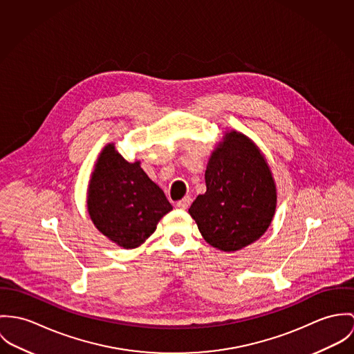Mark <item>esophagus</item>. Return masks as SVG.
<instances>
[{"mask_svg": "<svg viewBox=\"0 0 354 354\" xmlns=\"http://www.w3.org/2000/svg\"><path fill=\"white\" fill-rule=\"evenodd\" d=\"M190 203H192V196H185L183 199H180V201L176 203V207L185 210V209H187V207L190 206Z\"/></svg>", "mask_w": 354, "mask_h": 354, "instance_id": "34e87169", "label": "esophagus"}]
</instances>
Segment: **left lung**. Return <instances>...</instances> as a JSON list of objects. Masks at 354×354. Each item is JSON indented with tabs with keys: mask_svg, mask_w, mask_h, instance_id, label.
I'll return each instance as SVG.
<instances>
[{
	"mask_svg": "<svg viewBox=\"0 0 354 354\" xmlns=\"http://www.w3.org/2000/svg\"><path fill=\"white\" fill-rule=\"evenodd\" d=\"M206 193L189 213L203 239L225 252L254 243L272 224L277 190L259 148L239 131L225 133L205 171Z\"/></svg>",
	"mask_w": 354,
	"mask_h": 354,
	"instance_id": "obj_1",
	"label": "left lung"
}]
</instances>
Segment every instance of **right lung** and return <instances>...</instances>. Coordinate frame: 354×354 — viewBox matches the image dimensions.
I'll list each match as a JSON object with an SVG mask.
<instances>
[{"label":"right lung","mask_w":354,"mask_h":354,"mask_svg":"<svg viewBox=\"0 0 354 354\" xmlns=\"http://www.w3.org/2000/svg\"><path fill=\"white\" fill-rule=\"evenodd\" d=\"M88 213L95 227L126 250L141 245L156 231L172 205L140 161L129 162L114 144L103 148L88 186Z\"/></svg>","instance_id":"right-lung-1"}]
</instances>
